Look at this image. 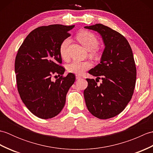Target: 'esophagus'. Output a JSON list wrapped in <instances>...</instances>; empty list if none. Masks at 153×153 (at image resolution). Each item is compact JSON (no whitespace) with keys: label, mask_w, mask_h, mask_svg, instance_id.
<instances>
[{"label":"esophagus","mask_w":153,"mask_h":153,"mask_svg":"<svg viewBox=\"0 0 153 153\" xmlns=\"http://www.w3.org/2000/svg\"><path fill=\"white\" fill-rule=\"evenodd\" d=\"M76 79H79L82 78V77H81L80 76H79V75H76Z\"/></svg>","instance_id":"obj_1"}]
</instances>
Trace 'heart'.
Wrapping results in <instances>:
<instances>
[{
    "label": "heart",
    "instance_id": "obj_1",
    "mask_svg": "<svg viewBox=\"0 0 153 153\" xmlns=\"http://www.w3.org/2000/svg\"><path fill=\"white\" fill-rule=\"evenodd\" d=\"M78 41L84 47L89 51L95 50L98 47L99 41L95 35L89 31H83L77 35ZM70 43V38L65 39L62 42L59 47V53L63 60H68L69 57L68 54V45ZM92 66L90 61H77L74 60L66 66V70L70 73L81 75Z\"/></svg>",
    "mask_w": 153,
    "mask_h": 153
}]
</instances>
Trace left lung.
<instances>
[{
	"instance_id": "left-lung-1",
	"label": "left lung",
	"mask_w": 153,
	"mask_h": 153,
	"mask_svg": "<svg viewBox=\"0 0 153 153\" xmlns=\"http://www.w3.org/2000/svg\"><path fill=\"white\" fill-rule=\"evenodd\" d=\"M84 27L99 33L105 45L100 63L89 71L97 78L86 79L84 98L91 114L108 119L122 112L131 99L137 76L134 55L128 40L118 31L100 24ZM100 79L103 82L98 85Z\"/></svg>"
}]
</instances>
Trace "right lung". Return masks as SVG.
I'll return each instance as SVG.
<instances>
[{
    "instance_id": "obj_1",
    "label": "right lung",
    "mask_w": 153,
    "mask_h": 153,
    "mask_svg": "<svg viewBox=\"0 0 153 153\" xmlns=\"http://www.w3.org/2000/svg\"><path fill=\"white\" fill-rule=\"evenodd\" d=\"M74 25L54 24L31 31L19 48L15 60V73L20 98L30 111L42 119L59 114L66 102V94L76 77L64 76L59 47ZM58 74L59 78L51 80Z\"/></svg>"
}]
</instances>
